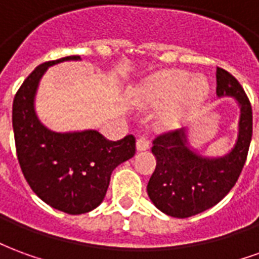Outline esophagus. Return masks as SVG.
I'll return each mask as SVG.
<instances>
[{"mask_svg":"<svg viewBox=\"0 0 259 259\" xmlns=\"http://www.w3.org/2000/svg\"><path fill=\"white\" fill-rule=\"evenodd\" d=\"M136 147H137V151H146L150 148V140L147 136H141L140 139L136 143Z\"/></svg>","mask_w":259,"mask_h":259,"instance_id":"esophagus-1","label":"esophagus"}]
</instances>
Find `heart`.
Wrapping results in <instances>:
<instances>
[{
  "instance_id": "obj_1",
  "label": "heart",
  "mask_w": 259,
  "mask_h": 259,
  "mask_svg": "<svg viewBox=\"0 0 259 259\" xmlns=\"http://www.w3.org/2000/svg\"><path fill=\"white\" fill-rule=\"evenodd\" d=\"M208 90L209 87L204 79L194 77L185 70H170L152 76L143 89V97L154 105L175 100L163 113L162 123L176 126L205 100Z\"/></svg>"
}]
</instances>
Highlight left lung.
<instances>
[{
	"mask_svg": "<svg viewBox=\"0 0 259 259\" xmlns=\"http://www.w3.org/2000/svg\"><path fill=\"white\" fill-rule=\"evenodd\" d=\"M217 96L234 97L241 111L239 137L228 155L204 158L195 154L187 146L183 129L165 132L154 140L151 151L157 168L147 191L154 205L169 217L189 218L217 205L244 168L252 137L251 102L237 79L222 68H217Z\"/></svg>",
	"mask_w": 259,
	"mask_h": 259,
	"instance_id": "8db88e82",
	"label": "left lung"
}]
</instances>
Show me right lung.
<instances>
[{"mask_svg": "<svg viewBox=\"0 0 259 259\" xmlns=\"http://www.w3.org/2000/svg\"><path fill=\"white\" fill-rule=\"evenodd\" d=\"M79 55L38 65L15 94L12 126L20 169L44 202L79 215L93 211L107 194L112 170L136 154L135 136L111 141L97 130L55 133L34 111L37 85L48 66L77 61Z\"/></svg>", "mask_w": 259, "mask_h": 259, "instance_id": "obj_1", "label": "right lung"}]
</instances>
